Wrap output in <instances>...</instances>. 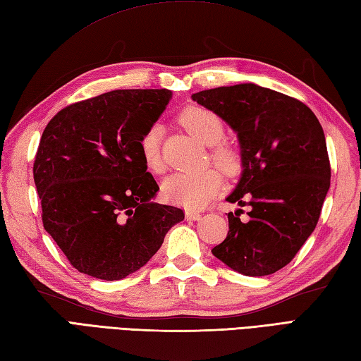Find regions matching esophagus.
<instances>
[{
  "mask_svg": "<svg viewBox=\"0 0 361 361\" xmlns=\"http://www.w3.org/2000/svg\"><path fill=\"white\" fill-rule=\"evenodd\" d=\"M186 219L188 220H192V221H197L202 219V214L200 212H195V211H186Z\"/></svg>",
  "mask_w": 361,
  "mask_h": 361,
  "instance_id": "obj_1",
  "label": "esophagus"
}]
</instances>
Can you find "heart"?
Here are the masks:
<instances>
[{"label":"heart","instance_id":"b5f03b06","mask_svg":"<svg viewBox=\"0 0 361 361\" xmlns=\"http://www.w3.org/2000/svg\"><path fill=\"white\" fill-rule=\"evenodd\" d=\"M181 124L197 141L209 145V157L220 171L233 175L239 171L240 157L234 145L221 141L225 126L216 113L203 106H189L180 116ZM163 127L153 124L141 137V155L145 167L153 173L163 172L164 163L161 155ZM221 188V175L216 169L200 172L173 173L163 181L161 192L167 202L188 209H200L209 203Z\"/></svg>","mask_w":361,"mask_h":361}]
</instances>
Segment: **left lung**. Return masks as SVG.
Wrapping results in <instances>:
<instances>
[{
  "mask_svg": "<svg viewBox=\"0 0 361 361\" xmlns=\"http://www.w3.org/2000/svg\"><path fill=\"white\" fill-rule=\"evenodd\" d=\"M239 137L242 173L226 202V239L212 255L245 276L273 274L291 262L315 229L331 188L326 137L307 105L256 83L192 94Z\"/></svg>",
  "mask_w": 361,
  "mask_h": 361,
  "instance_id": "8db88e82",
  "label": "left lung"
}]
</instances>
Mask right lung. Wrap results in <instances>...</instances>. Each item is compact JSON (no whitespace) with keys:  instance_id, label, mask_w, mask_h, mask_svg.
Here are the masks:
<instances>
[{"instance_id":"add662e5","label":"right lung","mask_w":361,"mask_h":361,"mask_svg":"<svg viewBox=\"0 0 361 361\" xmlns=\"http://www.w3.org/2000/svg\"><path fill=\"white\" fill-rule=\"evenodd\" d=\"M171 97L166 88L114 90L68 105L46 126L34 163L43 226L80 273L124 279L185 219L153 202L159 188L140 145Z\"/></svg>"}]
</instances>
